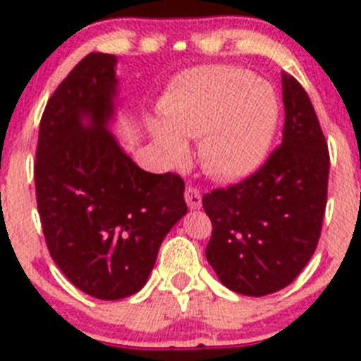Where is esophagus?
<instances>
[{"label": "esophagus", "mask_w": 361, "mask_h": 361, "mask_svg": "<svg viewBox=\"0 0 361 361\" xmlns=\"http://www.w3.org/2000/svg\"><path fill=\"white\" fill-rule=\"evenodd\" d=\"M184 198H186V204L190 205V209L202 207V195L200 191L195 190V188H186V191H184Z\"/></svg>", "instance_id": "esophagus-1"}]
</instances>
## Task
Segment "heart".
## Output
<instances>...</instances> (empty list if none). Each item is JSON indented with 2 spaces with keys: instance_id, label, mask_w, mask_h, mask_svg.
<instances>
[{
  "instance_id": "heart-1",
  "label": "heart",
  "mask_w": 361,
  "mask_h": 361,
  "mask_svg": "<svg viewBox=\"0 0 361 361\" xmlns=\"http://www.w3.org/2000/svg\"><path fill=\"white\" fill-rule=\"evenodd\" d=\"M164 126L154 136L171 161L188 156L184 138L198 140L205 170L223 180L253 173L264 163L280 120L269 83L246 68L212 65L178 75L161 99Z\"/></svg>"
}]
</instances>
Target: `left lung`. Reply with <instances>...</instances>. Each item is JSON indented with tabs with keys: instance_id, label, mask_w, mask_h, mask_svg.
<instances>
[{
	"instance_id": "1",
	"label": "left lung",
	"mask_w": 361,
	"mask_h": 361,
	"mask_svg": "<svg viewBox=\"0 0 361 361\" xmlns=\"http://www.w3.org/2000/svg\"><path fill=\"white\" fill-rule=\"evenodd\" d=\"M283 138L241 183L205 193L212 223L205 257L225 287L266 296L293 283L317 248L328 200L329 152L300 81L283 74Z\"/></svg>"
}]
</instances>
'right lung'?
<instances>
[{"mask_svg": "<svg viewBox=\"0 0 361 361\" xmlns=\"http://www.w3.org/2000/svg\"><path fill=\"white\" fill-rule=\"evenodd\" d=\"M115 63V54L90 53L58 85L33 168L51 259L72 286L106 301L145 286L164 235L188 212L183 177L142 170L106 129Z\"/></svg>", "mask_w": 361, "mask_h": 361, "instance_id": "obj_1", "label": "right lung"}]
</instances>
